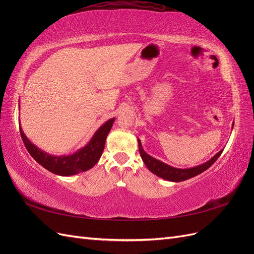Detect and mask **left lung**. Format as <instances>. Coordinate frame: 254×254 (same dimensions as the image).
I'll return each instance as SVG.
<instances>
[{"mask_svg":"<svg viewBox=\"0 0 254 254\" xmlns=\"http://www.w3.org/2000/svg\"><path fill=\"white\" fill-rule=\"evenodd\" d=\"M137 142H139L140 155L142 157L143 162L145 163L146 166H147L148 170L152 174H155L158 177H160V178H163L165 180L173 181V182H180V181L188 180L190 178H193V177H195L199 174L203 173L220 157L221 152H222V150H220L212 159H210L207 162H205L201 165L190 167V168H176V167H173L171 165L161 162V161L149 156L148 153H146L144 151V149L142 147V143L139 139H137Z\"/></svg>","mask_w":254,"mask_h":254,"instance_id":"obj_1","label":"left lung"}]
</instances>
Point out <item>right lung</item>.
Instances as JSON below:
<instances>
[{"mask_svg":"<svg viewBox=\"0 0 254 254\" xmlns=\"http://www.w3.org/2000/svg\"><path fill=\"white\" fill-rule=\"evenodd\" d=\"M113 122L114 118L107 121L103 126L97 129V131L84 147L77 150L73 155L68 156H51L49 153L42 151L27 139L21 126L19 127L23 143H24L30 156L38 163L53 174L59 176H72L81 172H86L97 163L99 158L102 157L106 137L110 132Z\"/></svg>","mask_w":254,"mask_h":254,"instance_id":"right-lung-1","label":"right lung"}]
</instances>
